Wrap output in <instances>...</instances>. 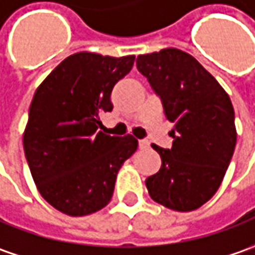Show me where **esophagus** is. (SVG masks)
I'll list each match as a JSON object with an SVG mask.
<instances>
[{"label": "esophagus", "mask_w": 255, "mask_h": 255, "mask_svg": "<svg viewBox=\"0 0 255 255\" xmlns=\"http://www.w3.org/2000/svg\"><path fill=\"white\" fill-rule=\"evenodd\" d=\"M138 145H139V149H146V148H149L148 139H139V141H138Z\"/></svg>", "instance_id": "34e87169"}]
</instances>
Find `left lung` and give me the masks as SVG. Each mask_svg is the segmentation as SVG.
<instances>
[{"instance_id":"8db88e82","label":"left lung","mask_w":255,"mask_h":255,"mask_svg":"<svg viewBox=\"0 0 255 255\" xmlns=\"http://www.w3.org/2000/svg\"><path fill=\"white\" fill-rule=\"evenodd\" d=\"M136 69L175 126L172 148L152 145L162 166L145 180L149 196L172 210H195L217 192L232 161L237 134L230 97L195 57L179 49L139 55Z\"/></svg>"}]
</instances>
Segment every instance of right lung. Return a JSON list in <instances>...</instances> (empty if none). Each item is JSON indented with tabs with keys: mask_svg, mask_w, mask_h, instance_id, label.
Returning <instances> with one entry per match:
<instances>
[{
	"mask_svg": "<svg viewBox=\"0 0 255 255\" xmlns=\"http://www.w3.org/2000/svg\"><path fill=\"white\" fill-rule=\"evenodd\" d=\"M134 59L75 53L35 92L25 158L42 198L65 215H90L106 206L119 169L138 148L132 135L99 131L100 116L113 110L111 92Z\"/></svg>",
	"mask_w": 255,
	"mask_h": 255,
	"instance_id": "obj_1",
	"label": "right lung"
}]
</instances>
